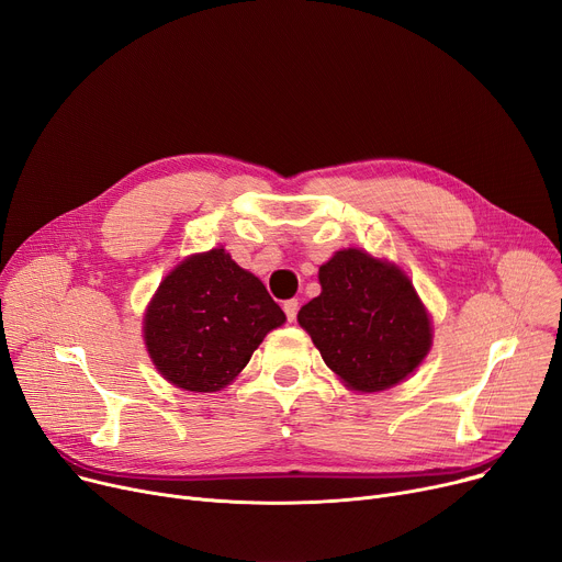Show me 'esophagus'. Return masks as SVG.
<instances>
[{
	"label": "esophagus",
	"mask_w": 562,
	"mask_h": 562,
	"mask_svg": "<svg viewBox=\"0 0 562 562\" xmlns=\"http://www.w3.org/2000/svg\"><path fill=\"white\" fill-rule=\"evenodd\" d=\"M284 314H286L289 323L296 321V316H299V301L296 299H291V301L284 303Z\"/></svg>",
	"instance_id": "34e87169"
}]
</instances>
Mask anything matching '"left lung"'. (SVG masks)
Returning a JSON list of instances; mask_svg holds the SVG:
<instances>
[{"mask_svg":"<svg viewBox=\"0 0 562 562\" xmlns=\"http://www.w3.org/2000/svg\"><path fill=\"white\" fill-rule=\"evenodd\" d=\"M318 282L321 296L301 307L299 323L348 387H394L428 356V314L396 266L348 248L321 266Z\"/></svg>","mask_w":562,"mask_h":562,"instance_id":"left-lung-1","label":"left lung"}]
</instances>
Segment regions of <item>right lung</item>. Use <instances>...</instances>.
I'll list each match as a JSON object with an SVG mask.
<instances>
[{"mask_svg": "<svg viewBox=\"0 0 562 562\" xmlns=\"http://www.w3.org/2000/svg\"><path fill=\"white\" fill-rule=\"evenodd\" d=\"M284 318L261 280L214 248L166 276L143 333L155 367L172 385L218 392Z\"/></svg>", "mask_w": 562, "mask_h": 562, "instance_id": "add662e5", "label": "right lung"}]
</instances>
